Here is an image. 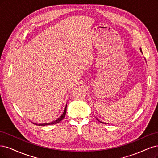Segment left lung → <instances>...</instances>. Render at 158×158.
<instances>
[{
	"mask_svg": "<svg viewBox=\"0 0 158 158\" xmlns=\"http://www.w3.org/2000/svg\"><path fill=\"white\" fill-rule=\"evenodd\" d=\"M140 51H141V52H142V50H141V48H140ZM98 121H99V120H98Z\"/></svg>",
	"mask_w": 158,
	"mask_h": 158,
	"instance_id": "left-lung-1",
	"label": "left lung"
}]
</instances>
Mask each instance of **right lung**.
Segmentation results:
<instances>
[{"label":"right lung","mask_w":158,"mask_h":158,"mask_svg":"<svg viewBox=\"0 0 158 158\" xmlns=\"http://www.w3.org/2000/svg\"><path fill=\"white\" fill-rule=\"evenodd\" d=\"M66 108H67V105L65 106V110H64V113H63V114L61 115L60 118L58 119H56V121H52V122H51V123H43V124H39V125H40V126H44V125H54V124H57V123H58L60 121H62L64 118H65V114H66Z\"/></svg>","instance_id":"right-lung-1"}]
</instances>
